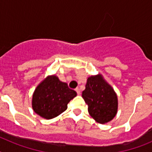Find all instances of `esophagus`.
<instances>
[{"label":"esophagus","instance_id":"esophagus-1","mask_svg":"<svg viewBox=\"0 0 152 152\" xmlns=\"http://www.w3.org/2000/svg\"><path fill=\"white\" fill-rule=\"evenodd\" d=\"M75 91L77 92V94H78V95L80 94V90L78 88H76V89H75Z\"/></svg>","mask_w":152,"mask_h":152}]
</instances>
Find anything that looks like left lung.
Instances as JSON below:
<instances>
[{"label":"left lung","instance_id":"left-lung-1","mask_svg":"<svg viewBox=\"0 0 152 152\" xmlns=\"http://www.w3.org/2000/svg\"><path fill=\"white\" fill-rule=\"evenodd\" d=\"M82 97L88 104L89 114L97 123H108L116 115L117 96L101 75L88 77Z\"/></svg>","mask_w":152,"mask_h":152}]
</instances>
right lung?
Masks as SVG:
<instances>
[{
  "mask_svg": "<svg viewBox=\"0 0 152 152\" xmlns=\"http://www.w3.org/2000/svg\"><path fill=\"white\" fill-rule=\"evenodd\" d=\"M77 93L70 89L56 75L48 76L35 90L32 107L36 113L47 119L55 118L65 111L68 103Z\"/></svg>",
  "mask_w": 152,
  "mask_h": 152,
  "instance_id": "right-lung-1",
  "label": "right lung"
}]
</instances>
